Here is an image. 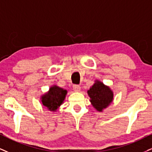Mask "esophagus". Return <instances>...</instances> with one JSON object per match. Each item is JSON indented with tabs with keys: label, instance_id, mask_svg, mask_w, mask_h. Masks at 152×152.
I'll list each match as a JSON object with an SVG mask.
<instances>
[{
	"label": "esophagus",
	"instance_id": "34e87169",
	"mask_svg": "<svg viewBox=\"0 0 152 152\" xmlns=\"http://www.w3.org/2000/svg\"><path fill=\"white\" fill-rule=\"evenodd\" d=\"M73 88H74V91H76V92H78L81 89V87H80L79 85H77V84H75V85H73Z\"/></svg>",
	"mask_w": 152,
	"mask_h": 152
}]
</instances>
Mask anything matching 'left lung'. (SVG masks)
<instances>
[{"label": "left lung", "instance_id": "left-lung-1", "mask_svg": "<svg viewBox=\"0 0 152 152\" xmlns=\"http://www.w3.org/2000/svg\"><path fill=\"white\" fill-rule=\"evenodd\" d=\"M88 94L91 98V104L100 112L107 107L113 99V91L110 88L98 81L88 91Z\"/></svg>", "mask_w": 152, "mask_h": 152}]
</instances>
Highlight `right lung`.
Here are the masks:
<instances>
[{
  "label": "right lung",
  "mask_w": 152,
  "mask_h": 152,
  "mask_svg": "<svg viewBox=\"0 0 152 152\" xmlns=\"http://www.w3.org/2000/svg\"><path fill=\"white\" fill-rule=\"evenodd\" d=\"M66 91L58 86L50 88L49 92L42 97V103L49 110L55 111L63 103Z\"/></svg>",
  "instance_id": "add662e5"
}]
</instances>
